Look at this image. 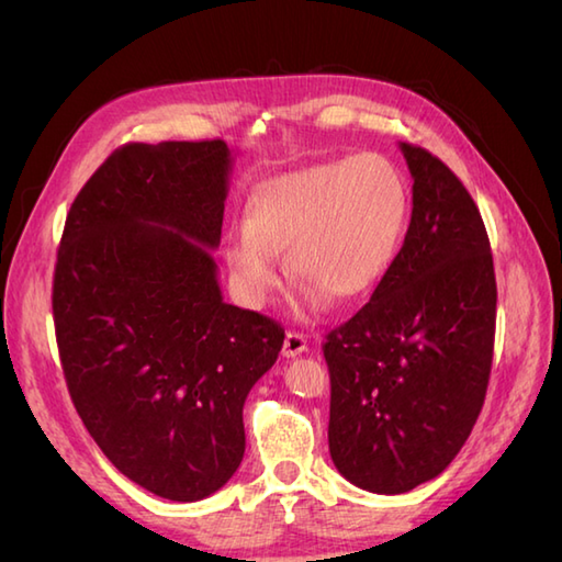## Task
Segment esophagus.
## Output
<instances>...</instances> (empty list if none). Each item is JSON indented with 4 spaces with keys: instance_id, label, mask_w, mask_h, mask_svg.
<instances>
[{
    "instance_id": "1",
    "label": "esophagus",
    "mask_w": 562,
    "mask_h": 562,
    "mask_svg": "<svg viewBox=\"0 0 562 562\" xmlns=\"http://www.w3.org/2000/svg\"><path fill=\"white\" fill-rule=\"evenodd\" d=\"M306 352V336L304 333H296V330H290L288 336H284V345H282V355L284 357H296Z\"/></svg>"
}]
</instances>
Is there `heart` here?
Masks as SVG:
<instances>
[{"mask_svg":"<svg viewBox=\"0 0 562 562\" xmlns=\"http://www.w3.org/2000/svg\"><path fill=\"white\" fill-rule=\"evenodd\" d=\"M411 220V188L384 154L321 161L274 176L248 198L244 229L224 241L226 270L250 306L280 288L278 254H288L302 300L362 302L396 262Z\"/></svg>","mask_w":562,"mask_h":562,"instance_id":"1","label":"heart"}]
</instances>
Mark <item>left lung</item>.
Segmentation results:
<instances>
[{"label": "left lung", "instance_id": "1", "mask_svg": "<svg viewBox=\"0 0 562 562\" xmlns=\"http://www.w3.org/2000/svg\"><path fill=\"white\" fill-rule=\"evenodd\" d=\"M398 147L413 176L408 234L372 300L324 345L330 459L379 495L437 479L465 445L491 379L497 306L469 190L427 149Z\"/></svg>", "mask_w": 562, "mask_h": 562}]
</instances>
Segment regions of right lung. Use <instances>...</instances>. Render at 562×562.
I'll return each instance as SVG.
<instances>
[{
    "label": "right lung",
    "instance_id": "add662e5",
    "mask_svg": "<svg viewBox=\"0 0 562 562\" xmlns=\"http://www.w3.org/2000/svg\"><path fill=\"white\" fill-rule=\"evenodd\" d=\"M232 166L222 139L115 149L71 202L57 250L53 316L75 408L117 471L173 503L236 473L246 396L284 340L220 290Z\"/></svg>",
    "mask_w": 562,
    "mask_h": 562
}]
</instances>
